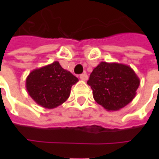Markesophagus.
<instances>
[{
  "label": "esophagus",
  "instance_id": "1",
  "mask_svg": "<svg viewBox=\"0 0 159 159\" xmlns=\"http://www.w3.org/2000/svg\"><path fill=\"white\" fill-rule=\"evenodd\" d=\"M80 79L81 80H84V81H86V80H88L89 77H88V75H87L86 73H82L81 75H80Z\"/></svg>",
  "mask_w": 159,
  "mask_h": 159
}]
</instances>
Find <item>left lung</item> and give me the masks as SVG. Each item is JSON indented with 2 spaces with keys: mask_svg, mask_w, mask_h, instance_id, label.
Segmentation results:
<instances>
[{
  "mask_svg": "<svg viewBox=\"0 0 159 159\" xmlns=\"http://www.w3.org/2000/svg\"><path fill=\"white\" fill-rule=\"evenodd\" d=\"M88 84L95 101L108 111L126 106L136 95L140 79L130 66L101 62L91 72Z\"/></svg>",
  "mask_w": 159,
  "mask_h": 159,
  "instance_id": "8db88e82",
  "label": "left lung"
}]
</instances>
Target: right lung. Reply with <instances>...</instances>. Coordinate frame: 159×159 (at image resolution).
Wrapping results in <instances>:
<instances>
[{
  "label": "right lung",
  "mask_w": 159,
  "mask_h": 159,
  "mask_svg": "<svg viewBox=\"0 0 159 159\" xmlns=\"http://www.w3.org/2000/svg\"><path fill=\"white\" fill-rule=\"evenodd\" d=\"M78 81L77 77L64 70L56 61L32 70L26 78L25 88L28 95L37 104L54 109L69 98L71 86Z\"/></svg>",
  "instance_id": "1"
}]
</instances>
